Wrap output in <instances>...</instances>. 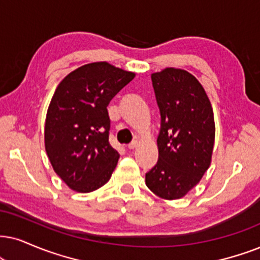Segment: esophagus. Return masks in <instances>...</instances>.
<instances>
[{"label":"esophagus","mask_w":260,"mask_h":260,"mask_svg":"<svg viewBox=\"0 0 260 260\" xmlns=\"http://www.w3.org/2000/svg\"><path fill=\"white\" fill-rule=\"evenodd\" d=\"M137 146H138V141H132V143L128 144V145H127V147H128V149H129V150L137 149Z\"/></svg>","instance_id":"1"}]
</instances>
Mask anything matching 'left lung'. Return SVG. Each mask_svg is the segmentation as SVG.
<instances>
[{"mask_svg":"<svg viewBox=\"0 0 260 260\" xmlns=\"http://www.w3.org/2000/svg\"><path fill=\"white\" fill-rule=\"evenodd\" d=\"M160 113L158 160L146 186L163 199H180L209 169L215 143L211 103L194 75L179 68L151 74Z\"/></svg>","mask_w":260,"mask_h":260,"instance_id":"1","label":"left lung"}]
</instances>
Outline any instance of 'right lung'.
<instances>
[{
  "mask_svg": "<svg viewBox=\"0 0 260 260\" xmlns=\"http://www.w3.org/2000/svg\"><path fill=\"white\" fill-rule=\"evenodd\" d=\"M134 77L108 62H93L68 74L55 90L45 119V151L73 190L88 193L109 181L120 154L109 143L107 107Z\"/></svg>",
  "mask_w": 260,
  "mask_h": 260,
  "instance_id": "1",
  "label": "right lung"
}]
</instances>
